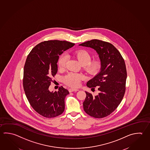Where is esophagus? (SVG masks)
I'll return each mask as SVG.
<instances>
[{"instance_id":"1","label":"esophagus","mask_w":150,"mask_h":150,"mask_svg":"<svg viewBox=\"0 0 150 150\" xmlns=\"http://www.w3.org/2000/svg\"><path fill=\"white\" fill-rule=\"evenodd\" d=\"M79 90L77 89H75V88H71L69 89V92H77Z\"/></svg>"}]
</instances>
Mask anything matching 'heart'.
<instances>
[{"mask_svg": "<svg viewBox=\"0 0 150 150\" xmlns=\"http://www.w3.org/2000/svg\"><path fill=\"white\" fill-rule=\"evenodd\" d=\"M74 56L79 60V62L84 66L85 71L91 75H96L100 71L102 67L101 62L99 59L94 60L91 62V56L88 51L85 50H78L73 53ZM67 61V57L65 54H62L58 59V65L60 68L63 69L65 67ZM84 76L82 74L69 73L64 77V81L67 85L76 88L80 84V83Z\"/></svg>", "mask_w": 150, "mask_h": 150, "instance_id": "obj_1", "label": "heart"}]
</instances>
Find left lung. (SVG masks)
Segmentation results:
<instances>
[{"label": "left lung", "instance_id": "left-lung-1", "mask_svg": "<svg viewBox=\"0 0 150 150\" xmlns=\"http://www.w3.org/2000/svg\"><path fill=\"white\" fill-rule=\"evenodd\" d=\"M94 49L102 63L100 71L87 83V86L99 91L97 96L85 92L83 108L88 115L96 118L109 116L123 99L126 90L127 71L124 59L114 45L94 39L80 44Z\"/></svg>", "mask_w": 150, "mask_h": 150}]
</instances>
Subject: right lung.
Returning a JSON list of instances; mask_svg holds the SVG:
<instances>
[{
	"label": "right lung",
	"instance_id": "obj_1",
	"mask_svg": "<svg viewBox=\"0 0 150 150\" xmlns=\"http://www.w3.org/2000/svg\"><path fill=\"white\" fill-rule=\"evenodd\" d=\"M74 45L66 41H45L34 47L26 60L23 79L26 96L34 110L46 118L56 117L65 110L68 91L62 86L58 91L50 92L49 87L57 73L59 56Z\"/></svg>",
	"mask_w": 150,
	"mask_h": 150
}]
</instances>
